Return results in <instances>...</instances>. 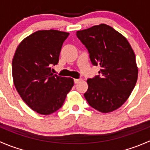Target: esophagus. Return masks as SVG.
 <instances>
[{
    "label": "esophagus",
    "mask_w": 150,
    "mask_h": 150,
    "mask_svg": "<svg viewBox=\"0 0 150 150\" xmlns=\"http://www.w3.org/2000/svg\"><path fill=\"white\" fill-rule=\"evenodd\" d=\"M81 81V79H74V82H75V83H79Z\"/></svg>",
    "instance_id": "esophagus-1"
}]
</instances>
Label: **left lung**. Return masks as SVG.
<instances>
[{
	"instance_id": "left-lung-1",
	"label": "left lung",
	"mask_w": 150,
	"mask_h": 150,
	"mask_svg": "<svg viewBox=\"0 0 150 150\" xmlns=\"http://www.w3.org/2000/svg\"><path fill=\"white\" fill-rule=\"evenodd\" d=\"M93 65H100L99 75L87 80L84 96L95 110L107 113L125 102L138 78L136 57L127 39L105 24L77 32Z\"/></svg>"
}]
</instances>
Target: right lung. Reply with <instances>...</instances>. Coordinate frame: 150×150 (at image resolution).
Segmentation results:
<instances>
[{
	"label": "right lung",
	"instance_id": "1",
	"mask_svg": "<svg viewBox=\"0 0 150 150\" xmlns=\"http://www.w3.org/2000/svg\"><path fill=\"white\" fill-rule=\"evenodd\" d=\"M69 35L55 30H38L18 46L12 60V77L16 91L30 108L50 115L63 105L72 89L71 78L54 75L63 43Z\"/></svg>",
	"mask_w": 150,
	"mask_h": 150
}]
</instances>
